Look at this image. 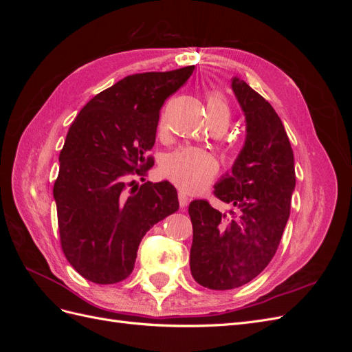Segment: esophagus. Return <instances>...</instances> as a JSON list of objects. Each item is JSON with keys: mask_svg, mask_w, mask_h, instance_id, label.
Listing matches in <instances>:
<instances>
[{"mask_svg": "<svg viewBox=\"0 0 352 352\" xmlns=\"http://www.w3.org/2000/svg\"><path fill=\"white\" fill-rule=\"evenodd\" d=\"M177 198H179V206L182 208L186 207L189 204V201H190V198L186 195V192H184V190H179Z\"/></svg>", "mask_w": 352, "mask_h": 352, "instance_id": "esophagus-1", "label": "esophagus"}]
</instances>
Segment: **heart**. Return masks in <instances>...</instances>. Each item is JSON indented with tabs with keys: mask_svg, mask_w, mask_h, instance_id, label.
Segmentation results:
<instances>
[{
	"mask_svg": "<svg viewBox=\"0 0 352 352\" xmlns=\"http://www.w3.org/2000/svg\"><path fill=\"white\" fill-rule=\"evenodd\" d=\"M206 109L210 124L228 126L230 105L221 92L211 91L207 94ZM162 170L180 189L186 192H198L210 184L217 170V163L214 157L206 150L180 146L164 157Z\"/></svg>",
	"mask_w": 352,
	"mask_h": 352,
	"instance_id": "heart-1",
	"label": "heart"
}]
</instances>
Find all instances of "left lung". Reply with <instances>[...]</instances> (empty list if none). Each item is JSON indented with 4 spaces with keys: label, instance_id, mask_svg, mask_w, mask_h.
I'll use <instances>...</instances> for the list:
<instances>
[{
    "label": "left lung",
    "instance_id": "8db88e82",
    "mask_svg": "<svg viewBox=\"0 0 352 352\" xmlns=\"http://www.w3.org/2000/svg\"><path fill=\"white\" fill-rule=\"evenodd\" d=\"M232 89L245 114L247 138L232 175L214 195L230 207L221 212L206 199L189 204L194 236L190 273L204 287L226 291L251 282L267 267L280 243L295 189L294 153L278 113L239 78Z\"/></svg>",
    "mask_w": 352,
    "mask_h": 352
}]
</instances>
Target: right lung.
Listing matches in <instances>:
<instances>
[{"label": "right lung", "instance_id": "1", "mask_svg": "<svg viewBox=\"0 0 352 352\" xmlns=\"http://www.w3.org/2000/svg\"><path fill=\"white\" fill-rule=\"evenodd\" d=\"M194 66L126 76L85 105L67 132L56 179L61 250L85 279L124 280L138 247L155 223L179 210L175 186L146 182L127 190L154 166L148 155L164 101Z\"/></svg>", "mask_w": 352, "mask_h": 352}]
</instances>
